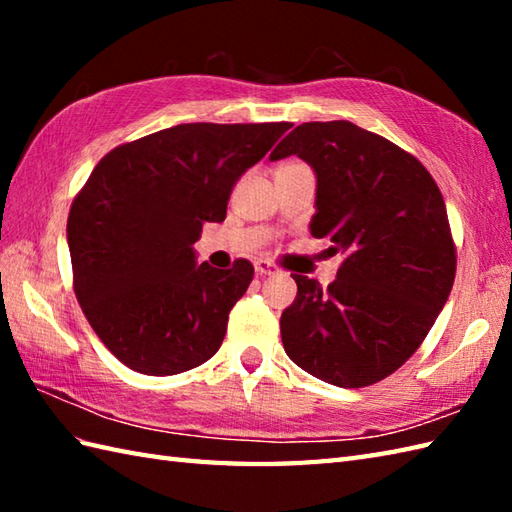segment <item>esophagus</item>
<instances>
[{
  "label": "esophagus",
  "mask_w": 512,
  "mask_h": 512,
  "mask_svg": "<svg viewBox=\"0 0 512 512\" xmlns=\"http://www.w3.org/2000/svg\"><path fill=\"white\" fill-rule=\"evenodd\" d=\"M255 273L259 277H266V275L279 273V268L273 262H266V259H257V262H255Z\"/></svg>",
  "instance_id": "1"
}]
</instances>
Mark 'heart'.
I'll return each mask as SVG.
<instances>
[{"instance_id":"1","label":"heart","mask_w":512,"mask_h":512,"mask_svg":"<svg viewBox=\"0 0 512 512\" xmlns=\"http://www.w3.org/2000/svg\"><path fill=\"white\" fill-rule=\"evenodd\" d=\"M299 165V162H286V165H281L279 169H284V167H297Z\"/></svg>"}]
</instances>
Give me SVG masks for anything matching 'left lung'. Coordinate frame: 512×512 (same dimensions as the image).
Here are the masks:
<instances>
[{
	"instance_id": "obj_1",
	"label": "left lung",
	"mask_w": 512,
	"mask_h": 512,
	"mask_svg": "<svg viewBox=\"0 0 512 512\" xmlns=\"http://www.w3.org/2000/svg\"><path fill=\"white\" fill-rule=\"evenodd\" d=\"M292 154L317 173L310 233L343 262L325 290L292 273L284 350L330 385H374L418 350L449 299L458 250L447 206L416 156L350 121L303 123L270 160Z\"/></svg>"
}]
</instances>
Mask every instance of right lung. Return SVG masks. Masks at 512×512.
Returning a JSON list of instances; mask_svg holds the SVG:
<instances>
[{"label":"right lung","instance_id":"right-lung-1","mask_svg":"<svg viewBox=\"0 0 512 512\" xmlns=\"http://www.w3.org/2000/svg\"><path fill=\"white\" fill-rule=\"evenodd\" d=\"M290 123H187L105 154L68 215L72 286L118 361L173 376L220 350L228 312L255 268L195 264L202 224L224 222L228 195Z\"/></svg>","mask_w":512,"mask_h":512}]
</instances>
